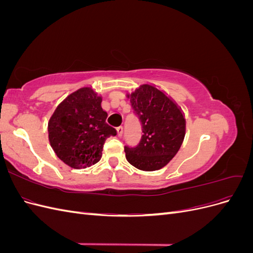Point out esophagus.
<instances>
[{"label": "esophagus", "mask_w": 253, "mask_h": 253, "mask_svg": "<svg viewBox=\"0 0 253 253\" xmlns=\"http://www.w3.org/2000/svg\"><path fill=\"white\" fill-rule=\"evenodd\" d=\"M116 129H117L118 136H121V135H122V131H124V127H122V126H118L116 127Z\"/></svg>", "instance_id": "34e87169"}]
</instances>
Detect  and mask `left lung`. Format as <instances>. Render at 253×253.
<instances>
[{
	"mask_svg": "<svg viewBox=\"0 0 253 253\" xmlns=\"http://www.w3.org/2000/svg\"><path fill=\"white\" fill-rule=\"evenodd\" d=\"M142 135L136 147L125 145L127 162L142 171L162 169L178 152L186 134L181 109L164 90L143 83L128 93Z\"/></svg>",
	"mask_w": 253,
	"mask_h": 253,
	"instance_id": "left-lung-1",
	"label": "left lung"
}]
</instances>
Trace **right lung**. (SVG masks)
Wrapping results in <instances>:
<instances>
[{"label":"right lung","mask_w":253,"mask_h":253,"mask_svg":"<svg viewBox=\"0 0 253 253\" xmlns=\"http://www.w3.org/2000/svg\"><path fill=\"white\" fill-rule=\"evenodd\" d=\"M102 98L89 86L73 91L61 102L48 122L52 150L74 169L95 165L102 156L103 144L117 132L108 125Z\"/></svg>","instance_id":"add662e5"}]
</instances>
